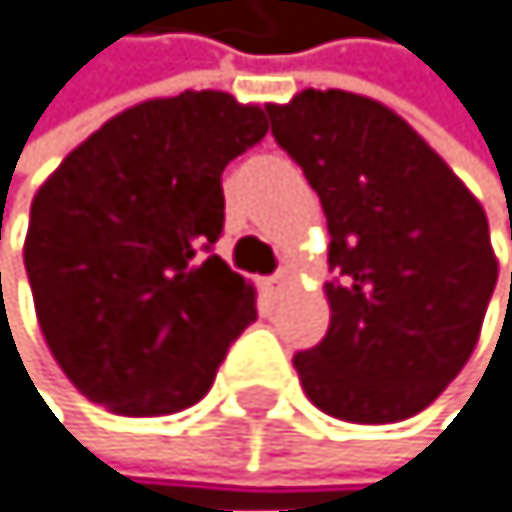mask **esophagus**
<instances>
[{
    "mask_svg": "<svg viewBox=\"0 0 512 512\" xmlns=\"http://www.w3.org/2000/svg\"><path fill=\"white\" fill-rule=\"evenodd\" d=\"M287 284H290L287 271H277L274 277H267V281H264V294H267V297H281L284 290H287Z\"/></svg>",
    "mask_w": 512,
    "mask_h": 512,
    "instance_id": "obj_1",
    "label": "esophagus"
}]
</instances>
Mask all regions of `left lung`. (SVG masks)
Wrapping results in <instances>:
<instances>
[{
	"instance_id": "obj_1",
	"label": "left lung",
	"mask_w": 512,
	"mask_h": 512,
	"mask_svg": "<svg viewBox=\"0 0 512 512\" xmlns=\"http://www.w3.org/2000/svg\"><path fill=\"white\" fill-rule=\"evenodd\" d=\"M267 114L274 140L320 195L336 271L323 287L330 330L294 356L303 392L353 425L412 418L480 340L497 287L484 205L372 97L307 87Z\"/></svg>"
}]
</instances>
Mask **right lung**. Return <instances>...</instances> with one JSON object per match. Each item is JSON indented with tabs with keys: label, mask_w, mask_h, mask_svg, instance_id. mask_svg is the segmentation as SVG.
Instances as JSON below:
<instances>
[{
	"label": "right lung",
	"mask_w": 512,
	"mask_h": 512,
	"mask_svg": "<svg viewBox=\"0 0 512 512\" xmlns=\"http://www.w3.org/2000/svg\"><path fill=\"white\" fill-rule=\"evenodd\" d=\"M267 117L225 91L143 100L64 156L32 199L25 271L51 356L84 398L130 418L212 389L258 317L254 287L209 254L222 172Z\"/></svg>",
	"instance_id": "add662e5"
}]
</instances>
